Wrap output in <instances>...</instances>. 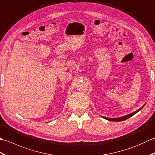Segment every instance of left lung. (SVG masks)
<instances>
[{
	"label": "left lung",
	"instance_id": "1",
	"mask_svg": "<svg viewBox=\"0 0 155 155\" xmlns=\"http://www.w3.org/2000/svg\"><path fill=\"white\" fill-rule=\"evenodd\" d=\"M144 105L145 104H144L143 106L141 107L140 108H139V110H136L135 112H133V113H130V114H127V115H126V116H123V117H118V118H107V117H102L103 118H105V119H107V120H110V121H123V120H127V119H128V118H130V117H131L132 116H133L134 114H135L137 113H138V112H139V110H140L141 109H142V108L144 107Z\"/></svg>",
	"mask_w": 155,
	"mask_h": 155
}]
</instances>
